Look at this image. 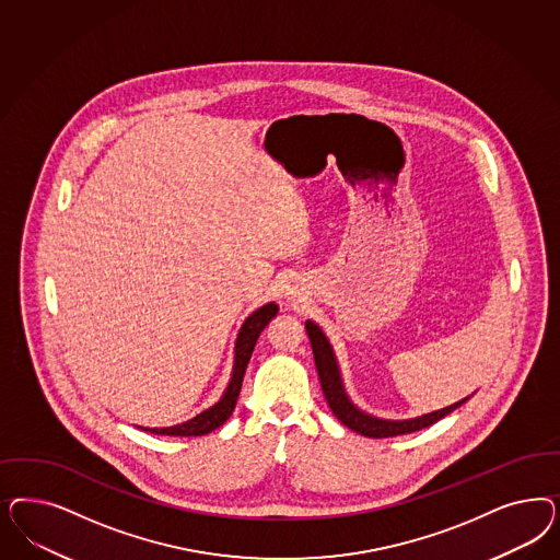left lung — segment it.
<instances>
[{"label": "left lung", "instance_id": "left-lung-1", "mask_svg": "<svg viewBox=\"0 0 560 560\" xmlns=\"http://www.w3.org/2000/svg\"><path fill=\"white\" fill-rule=\"evenodd\" d=\"M311 348H313V357H315V366H317V375L322 381V389H324L327 406L331 408V412L342 422L343 427L352 429L354 433L362 436H371V439H387V436H397V434L416 433L422 431L427 427L434 424L436 420L452 415L455 408H459L462 404H466L469 397H464L459 401H455L447 408L434 410L429 415L416 416V418H406V420H389V418H380V416L369 415L361 410L343 387L342 371L336 359V352L331 348V343L327 340L324 329L315 322L307 319L305 322Z\"/></svg>", "mask_w": 560, "mask_h": 560}]
</instances>
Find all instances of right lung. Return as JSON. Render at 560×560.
Here are the masks:
<instances>
[{"label":"right lung","mask_w":560,"mask_h":560,"mask_svg":"<svg viewBox=\"0 0 560 560\" xmlns=\"http://www.w3.org/2000/svg\"><path fill=\"white\" fill-rule=\"evenodd\" d=\"M276 315H278V305L266 303V305L255 308L252 315L243 322L238 334H236L235 362H233L231 380H229V385L222 392V396H220L217 404H212L203 412H199L194 418H189L180 424H175V427H163V429L138 427V429L150 431L152 434H166V436H201V434L212 433V431H217L218 427H222L235 410L236 397L241 392L245 369H247L249 359H252L257 338Z\"/></svg>","instance_id":"obj_1"}]
</instances>
